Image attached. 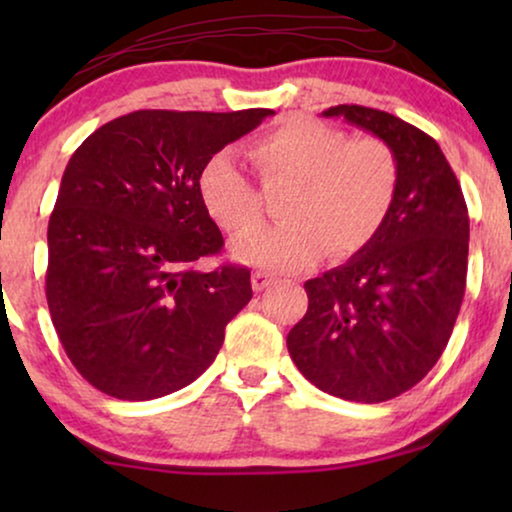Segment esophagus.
I'll return each instance as SVG.
<instances>
[{
  "instance_id": "34e87169",
  "label": "esophagus",
  "mask_w": 512,
  "mask_h": 512,
  "mask_svg": "<svg viewBox=\"0 0 512 512\" xmlns=\"http://www.w3.org/2000/svg\"><path fill=\"white\" fill-rule=\"evenodd\" d=\"M275 282V275H270V272H263V270H256L254 275H251V286H254V291H263L268 289V286Z\"/></svg>"
}]
</instances>
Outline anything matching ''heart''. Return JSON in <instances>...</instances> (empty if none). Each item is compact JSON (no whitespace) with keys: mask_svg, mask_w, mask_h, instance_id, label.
I'll use <instances>...</instances> for the list:
<instances>
[{"mask_svg":"<svg viewBox=\"0 0 512 512\" xmlns=\"http://www.w3.org/2000/svg\"><path fill=\"white\" fill-rule=\"evenodd\" d=\"M265 184H289L279 226L250 230L233 242L240 263L263 270H303L333 247L354 254L387 219L398 188V160L375 135L347 137L340 128L291 116L249 146ZM202 207L228 233L261 219V193L230 153H216L198 179Z\"/></svg>","mask_w":512,"mask_h":512,"instance_id":"heart-1","label":"heart"}]
</instances>
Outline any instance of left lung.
Listing matches in <instances>:
<instances>
[{
    "instance_id": "left-lung-1",
    "label": "left lung",
    "mask_w": 512,
    "mask_h": 512,
    "mask_svg": "<svg viewBox=\"0 0 512 512\" xmlns=\"http://www.w3.org/2000/svg\"><path fill=\"white\" fill-rule=\"evenodd\" d=\"M324 116L384 139L396 153L398 188L373 240L305 282L310 305L286 347L314 387L382 403L422 382L450 340L466 291L468 209L426 132L359 104H338Z\"/></svg>"
}]
</instances>
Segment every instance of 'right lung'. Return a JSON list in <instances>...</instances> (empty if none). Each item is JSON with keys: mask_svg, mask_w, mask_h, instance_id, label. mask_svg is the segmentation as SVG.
<instances>
[{"mask_svg": "<svg viewBox=\"0 0 512 512\" xmlns=\"http://www.w3.org/2000/svg\"><path fill=\"white\" fill-rule=\"evenodd\" d=\"M270 109H142L97 128L62 174L48 221L46 300L74 368L121 401L184 389L251 300L249 270H195L223 235L202 207V167Z\"/></svg>", "mask_w": 512, "mask_h": 512, "instance_id": "obj_1", "label": "right lung"}]
</instances>
